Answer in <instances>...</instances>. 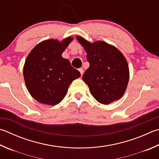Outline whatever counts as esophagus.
I'll return each instance as SVG.
<instances>
[{
	"label": "esophagus",
	"mask_w": 159,
	"mask_h": 159,
	"mask_svg": "<svg viewBox=\"0 0 159 159\" xmlns=\"http://www.w3.org/2000/svg\"><path fill=\"white\" fill-rule=\"evenodd\" d=\"M79 70L80 73V74H81V76H82V75L83 74V73H84V70H83V69H82V68H80Z\"/></svg>",
	"instance_id": "esophagus-1"
}]
</instances>
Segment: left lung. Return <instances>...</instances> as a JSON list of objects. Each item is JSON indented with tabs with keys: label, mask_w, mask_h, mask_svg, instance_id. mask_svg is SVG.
Listing matches in <instances>:
<instances>
[{
	"label": "left lung",
	"mask_w": 159,
	"mask_h": 159,
	"mask_svg": "<svg viewBox=\"0 0 159 159\" xmlns=\"http://www.w3.org/2000/svg\"><path fill=\"white\" fill-rule=\"evenodd\" d=\"M76 39L87 53L89 67L83 80L91 94L105 105L122 98L129 80V65L124 55L103 41L91 43L80 36Z\"/></svg>",
	"instance_id": "left-lung-1"
}]
</instances>
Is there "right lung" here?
Masks as SVG:
<instances>
[{
	"mask_svg": "<svg viewBox=\"0 0 159 159\" xmlns=\"http://www.w3.org/2000/svg\"><path fill=\"white\" fill-rule=\"evenodd\" d=\"M72 40L71 37L61 42L44 40L37 44L25 59L23 71L25 85L31 96L39 103L58 104L72 81L80 76L70 60L62 56Z\"/></svg>",
	"mask_w": 159,
	"mask_h": 159,
	"instance_id": "1",
	"label": "right lung"
}]
</instances>
